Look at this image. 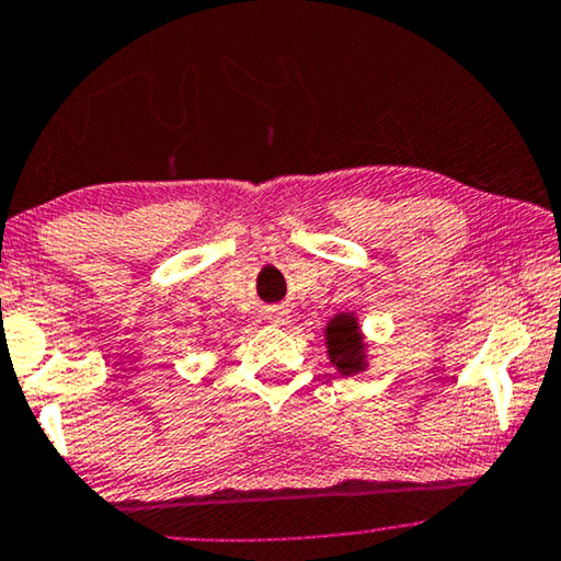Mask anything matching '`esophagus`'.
<instances>
[{
    "label": "esophagus",
    "mask_w": 561,
    "mask_h": 561,
    "mask_svg": "<svg viewBox=\"0 0 561 561\" xmlns=\"http://www.w3.org/2000/svg\"><path fill=\"white\" fill-rule=\"evenodd\" d=\"M265 319L271 321L273 327H283V323H288V308H280V306L267 308V316H265Z\"/></svg>",
    "instance_id": "esophagus-1"
}]
</instances>
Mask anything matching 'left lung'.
I'll return each mask as SVG.
<instances>
[{"label":"left lung","instance_id":"obj_1","mask_svg":"<svg viewBox=\"0 0 561 561\" xmlns=\"http://www.w3.org/2000/svg\"><path fill=\"white\" fill-rule=\"evenodd\" d=\"M323 336H327V354L339 375L352 377L367 369V344L354 313H336L323 329Z\"/></svg>","mask_w":561,"mask_h":561}]
</instances>
